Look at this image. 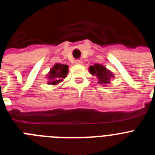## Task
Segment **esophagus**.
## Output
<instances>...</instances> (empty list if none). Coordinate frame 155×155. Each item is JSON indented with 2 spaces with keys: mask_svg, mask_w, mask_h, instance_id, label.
<instances>
[{
  "mask_svg": "<svg viewBox=\"0 0 155 155\" xmlns=\"http://www.w3.org/2000/svg\"><path fill=\"white\" fill-rule=\"evenodd\" d=\"M82 64L81 60H77V61H75V64Z\"/></svg>",
  "mask_w": 155,
  "mask_h": 155,
  "instance_id": "1",
  "label": "esophagus"
}]
</instances>
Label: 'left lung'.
<instances>
[{
	"label": "left lung",
	"mask_w": 155,
	"mask_h": 155,
	"mask_svg": "<svg viewBox=\"0 0 155 155\" xmlns=\"http://www.w3.org/2000/svg\"><path fill=\"white\" fill-rule=\"evenodd\" d=\"M90 73L94 76H96L98 79V84H106L110 82L111 78H113L112 72L105 68L102 64H95L89 68Z\"/></svg>",
	"instance_id": "1"
}]
</instances>
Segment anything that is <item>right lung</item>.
I'll return each instance as SVG.
<instances>
[{"label":"right lung","mask_w":155,"mask_h":155,"mask_svg":"<svg viewBox=\"0 0 155 155\" xmlns=\"http://www.w3.org/2000/svg\"><path fill=\"white\" fill-rule=\"evenodd\" d=\"M68 73V66L61 64H56L53 68L50 70L49 74L47 75L50 81L49 84H56L62 81L64 78L67 77Z\"/></svg>","instance_id":"add662e5"}]
</instances>
